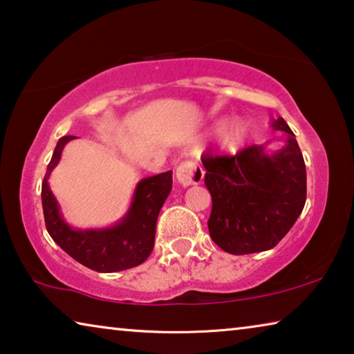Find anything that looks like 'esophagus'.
<instances>
[{"label":"esophagus","instance_id":"1","mask_svg":"<svg viewBox=\"0 0 354 354\" xmlns=\"http://www.w3.org/2000/svg\"><path fill=\"white\" fill-rule=\"evenodd\" d=\"M203 175H205L203 168L192 160L183 162L181 165L176 168V179L178 183L184 187L191 186V184L202 183Z\"/></svg>","mask_w":354,"mask_h":354}]
</instances>
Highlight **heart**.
<instances>
[{
    "label": "heart",
    "instance_id": "obj_1",
    "mask_svg": "<svg viewBox=\"0 0 354 354\" xmlns=\"http://www.w3.org/2000/svg\"><path fill=\"white\" fill-rule=\"evenodd\" d=\"M248 135V124L243 119H234L224 125L221 130V146L225 151H234L243 145Z\"/></svg>",
    "mask_w": 354,
    "mask_h": 354
}]
</instances>
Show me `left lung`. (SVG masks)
<instances>
[{
	"label": "left lung",
	"instance_id": "1",
	"mask_svg": "<svg viewBox=\"0 0 354 354\" xmlns=\"http://www.w3.org/2000/svg\"><path fill=\"white\" fill-rule=\"evenodd\" d=\"M272 127L286 133V145L272 154L263 146H250L235 156H202L213 200L209 236L230 254L272 250L307 200V171L295 135L283 118L273 119Z\"/></svg>",
	"mask_w": 354,
	"mask_h": 354
}]
</instances>
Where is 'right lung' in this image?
Masks as SVG:
<instances>
[{
  "instance_id": "right-lung-1",
  "label": "right lung",
  "mask_w": 354,
  "mask_h": 354,
  "mask_svg": "<svg viewBox=\"0 0 354 354\" xmlns=\"http://www.w3.org/2000/svg\"><path fill=\"white\" fill-rule=\"evenodd\" d=\"M73 138L75 136H63L59 140L42 181L41 198L47 232L66 254L95 272L111 273L140 266L154 248L157 218L171 191V171L141 179L136 184L130 209L113 227L73 229L62 218L59 203L47 183L60 160L63 147Z\"/></svg>"
}]
</instances>
